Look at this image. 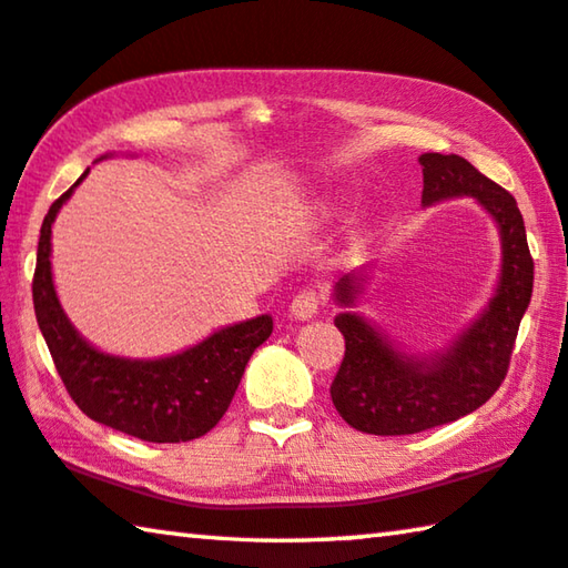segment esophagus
Segmentation results:
<instances>
[{
  "instance_id": "1",
  "label": "esophagus",
  "mask_w": 568,
  "mask_h": 568,
  "mask_svg": "<svg viewBox=\"0 0 568 568\" xmlns=\"http://www.w3.org/2000/svg\"><path fill=\"white\" fill-rule=\"evenodd\" d=\"M321 307V295L313 287H305V291L297 293L291 303V318L295 321H311L313 315H318Z\"/></svg>"
}]
</instances>
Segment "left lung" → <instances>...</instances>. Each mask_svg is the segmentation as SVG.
Returning a JSON list of instances; mask_svg holds the SVG:
<instances>
[{
    "mask_svg": "<svg viewBox=\"0 0 568 568\" xmlns=\"http://www.w3.org/2000/svg\"><path fill=\"white\" fill-rule=\"evenodd\" d=\"M418 162L423 207L474 197L494 217L501 237V273L484 311L444 351L430 355L403 351L353 311L368 283L365 271L335 283L333 301L343 307L335 328L345 338V355L331 398L348 426L373 436L420 434L484 406L506 378L534 291V261L514 195L458 155L426 152Z\"/></svg>",
    "mask_w": 568,
    "mask_h": 568,
    "instance_id": "obj_1",
    "label": "left lung"
}]
</instances>
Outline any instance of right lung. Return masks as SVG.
<instances>
[{
	"mask_svg": "<svg viewBox=\"0 0 568 568\" xmlns=\"http://www.w3.org/2000/svg\"><path fill=\"white\" fill-rule=\"evenodd\" d=\"M88 172L90 168L54 200L37 245L34 313L57 373L84 416L102 426L150 444H180L205 436L225 416L250 355L271 338L273 318L257 315L225 325L165 358H124L84 341L57 297L50 255L54 217Z\"/></svg>",
	"mask_w": 568,
	"mask_h": 568,
	"instance_id": "add662e5",
	"label": "right lung"
}]
</instances>
